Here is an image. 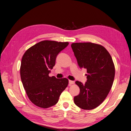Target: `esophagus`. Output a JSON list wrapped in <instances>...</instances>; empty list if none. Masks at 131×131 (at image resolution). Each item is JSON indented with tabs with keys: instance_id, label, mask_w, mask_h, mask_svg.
<instances>
[{
	"instance_id": "obj_1",
	"label": "esophagus",
	"mask_w": 131,
	"mask_h": 131,
	"mask_svg": "<svg viewBox=\"0 0 131 131\" xmlns=\"http://www.w3.org/2000/svg\"><path fill=\"white\" fill-rule=\"evenodd\" d=\"M69 84H70V85H71L73 84V83H75V82L73 81H72V80H69Z\"/></svg>"
}]
</instances>
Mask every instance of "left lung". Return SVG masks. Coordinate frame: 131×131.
<instances>
[{
	"label": "left lung",
	"mask_w": 131,
	"mask_h": 131,
	"mask_svg": "<svg viewBox=\"0 0 131 131\" xmlns=\"http://www.w3.org/2000/svg\"><path fill=\"white\" fill-rule=\"evenodd\" d=\"M71 46L80 68L86 69L88 72L85 83L75 82L80 92L74 97V103L81 109L93 110L103 102L112 86L115 68L112 57L97 43L76 42Z\"/></svg>",
	"instance_id": "left-lung-1"
}]
</instances>
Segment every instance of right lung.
Listing matches in <instances>:
<instances>
[{"label":"right lung","mask_w":131,"mask_h":131,"mask_svg":"<svg viewBox=\"0 0 131 131\" xmlns=\"http://www.w3.org/2000/svg\"><path fill=\"white\" fill-rule=\"evenodd\" d=\"M68 45V42L44 40L30 47L23 55L21 80L29 100L36 106L47 108L56 105L68 86V79L50 77L49 73L57 55Z\"/></svg>","instance_id":"obj_1"}]
</instances>
